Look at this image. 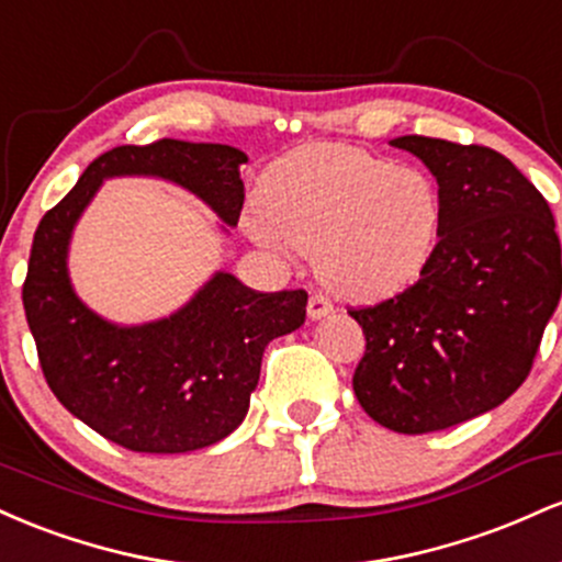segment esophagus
<instances>
[{
    "instance_id": "obj_1",
    "label": "esophagus",
    "mask_w": 562,
    "mask_h": 562,
    "mask_svg": "<svg viewBox=\"0 0 562 562\" xmlns=\"http://www.w3.org/2000/svg\"><path fill=\"white\" fill-rule=\"evenodd\" d=\"M306 312H308V319H325L327 314H333V303L325 299V295L322 293H314L312 299H308V306H306Z\"/></svg>"
}]
</instances>
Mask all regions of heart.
Masks as SVG:
<instances>
[{"label": "heart", "mask_w": 562, "mask_h": 562, "mask_svg": "<svg viewBox=\"0 0 562 562\" xmlns=\"http://www.w3.org/2000/svg\"><path fill=\"white\" fill-rule=\"evenodd\" d=\"M261 209L245 218L250 240L280 256L312 254L322 282L348 301L415 285L447 218L434 173L351 145H306L277 160Z\"/></svg>", "instance_id": "obj_1"}]
</instances>
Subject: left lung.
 <instances>
[{
    "instance_id": "left-lung-1",
    "label": "left lung",
    "mask_w": 562,
    "mask_h": 562,
    "mask_svg": "<svg viewBox=\"0 0 562 562\" xmlns=\"http://www.w3.org/2000/svg\"><path fill=\"white\" fill-rule=\"evenodd\" d=\"M391 145L428 166L447 218L415 285L351 312L367 338L353 393L383 428L417 436L520 389L560 301V240L541 192L492 147L417 134Z\"/></svg>"
}]
</instances>
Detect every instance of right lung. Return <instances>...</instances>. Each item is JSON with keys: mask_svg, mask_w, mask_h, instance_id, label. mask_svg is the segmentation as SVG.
<instances>
[{"mask_svg": "<svg viewBox=\"0 0 562 562\" xmlns=\"http://www.w3.org/2000/svg\"><path fill=\"white\" fill-rule=\"evenodd\" d=\"M245 153L214 142L121 145L87 166L38 222L23 308L53 393L108 441L147 454H182L227 438L248 415L269 340L306 319L303 290L256 293L214 272L184 306L145 325H119L74 290L68 250L105 179H164L203 200L224 232L243 209Z\"/></svg>", "mask_w": 562, "mask_h": 562, "instance_id": "right-lung-1", "label": "right lung"}]
</instances>
